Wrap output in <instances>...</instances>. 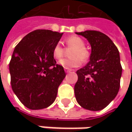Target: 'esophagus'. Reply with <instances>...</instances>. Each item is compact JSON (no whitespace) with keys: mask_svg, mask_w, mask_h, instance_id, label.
I'll return each mask as SVG.
<instances>
[{"mask_svg":"<svg viewBox=\"0 0 132 132\" xmlns=\"http://www.w3.org/2000/svg\"><path fill=\"white\" fill-rule=\"evenodd\" d=\"M64 70H65V72H70L72 71V69H68V68H64Z\"/></svg>","mask_w":132,"mask_h":132,"instance_id":"esophagus-1","label":"esophagus"}]
</instances>
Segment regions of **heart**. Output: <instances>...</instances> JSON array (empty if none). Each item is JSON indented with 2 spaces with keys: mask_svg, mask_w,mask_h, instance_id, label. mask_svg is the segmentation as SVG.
<instances>
[{
  "mask_svg": "<svg viewBox=\"0 0 132 132\" xmlns=\"http://www.w3.org/2000/svg\"><path fill=\"white\" fill-rule=\"evenodd\" d=\"M66 43L69 49H72L69 56L71 58L63 59L59 62V64L64 68H76L82 64V61L86 62L89 56L88 50L86 49L84 40L77 36H70L66 40ZM53 56L55 60L62 58L64 53V49L60 43H56L53 48Z\"/></svg>",
  "mask_w": 132,
  "mask_h": 132,
  "instance_id": "obj_1",
  "label": "heart"
}]
</instances>
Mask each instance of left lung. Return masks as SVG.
I'll use <instances>...</instances> for the list:
<instances>
[{"instance_id":"left-lung-1","label":"left lung","mask_w":132,"mask_h":132,"mask_svg":"<svg viewBox=\"0 0 132 132\" xmlns=\"http://www.w3.org/2000/svg\"><path fill=\"white\" fill-rule=\"evenodd\" d=\"M76 34L87 39L92 51L89 62L76 71L75 96L82 108L99 111L119 92L122 72L119 50L108 36L99 31L86 30Z\"/></svg>"}]
</instances>
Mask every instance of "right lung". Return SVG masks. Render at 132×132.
Instances as JSON below:
<instances>
[{
    "label": "right lung",
    "mask_w": 132,
    "mask_h": 132,
    "mask_svg": "<svg viewBox=\"0 0 132 132\" xmlns=\"http://www.w3.org/2000/svg\"><path fill=\"white\" fill-rule=\"evenodd\" d=\"M63 33L36 30L15 46L9 64L13 92L27 108H47L55 101L58 87L66 76L63 67L56 64L53 48Z\"/></svg>",
    "instance_id": "add662e5"
}]
</instances>
